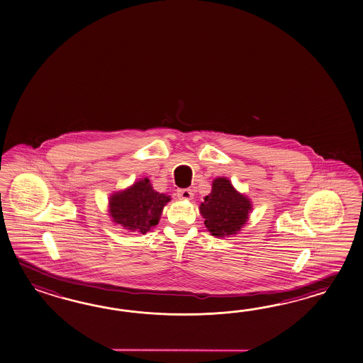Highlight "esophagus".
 <instances>
[{
    "label": "esophagus",
    "instance_id": "esophagus-1",
    "mask_svg": "<svg viewBox=\"0 0 363 363\" xmlns=\"http://www.w3.org/2000/svg\"><path fill=\"white\" fill-rule=\"evenodd\" d=\"M177 197L180 200H192L194 199V192L192 189L186 188V189H177Z\"/></svg>",
    "mask_w": 363,
    "mask_h": 363
}]
</instances>
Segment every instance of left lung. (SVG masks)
<instances>
[{
    "label": "left lung",
    "instance_id": "obj_1",
    "mask_svg": "<svg viewBox=\"0 0 363 363\" xmlns=\"http://www.w3.org/2000/svg\"><path fill=\"white\" fill-rule=\"evenodd\" d=\"M250 211L248 199L236 192L226 177H217L213 182L211 194L200 205L205 226L211 235L219 238L236 234L247 222Z\"/></svg>",
    "mask_w": 363,
    "mask_h": 363
}]
</instances>
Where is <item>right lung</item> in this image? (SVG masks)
Returning <instances> with one entry per match:
<instances>
[{"instance_id":"add662e5","label":"right lung","mask_w":363,"mask_h":363,"mask_svg":"<svg viewBox=\"0 0 363 363\" xmlns=\"http://www.w3.org/2000/svg\"><path fill=\"white\" fill-rule=\"evenodd\" d=\"M169 197L152 189L150 180L143 179L110 199V214L113 222L135 234H146L158 225L160 214Z\"/></svg>"}]
</instances>
